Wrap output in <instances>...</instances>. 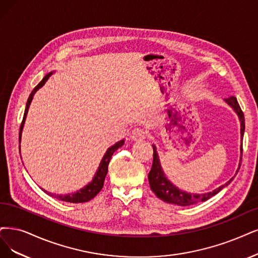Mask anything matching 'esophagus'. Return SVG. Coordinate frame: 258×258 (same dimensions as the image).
Here are the masks:
<instances>
[{"label":"esophagus","instance_id":"1","mask_svg":"<svg viewBox=\"0 0 258 258\" xmlns=\"http://www.w3.org/2000/svg\"><path fill=\"white\" fill-rule=\"evenodd\" d=\"M131 137L133 140H142L147 137V131L141 127H135L131 132Z\"/></svg>","mask_w":258,"mask_h":258}]
</instances>
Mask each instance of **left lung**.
<instances>
[{
  "label": "left lung",
  "instance_id": "1",
  "mask_svg": "<svg viewBox=\"0 0 258 258\" xmlns=\"http://www.w3.org/2000/svg\"><path fill=\"white\" fill-rule=\"evenodd\" d=\"M230 106L234 109V111L237 113L238 118H239L240 121V139H241V145H240V160H239V165H238L236 174L238 173V171L240 169L241 165V159H242V139H243V134H244V116L243 112L239 106V104L237 102V99L235 97H230L224 100ZM153 165H152L151 171L148 175L149 178V183L150 187L152 189L157 198H159L163 201L170 203V204H176L179 206H189V205H194L199 202H204L206 200L211 199L215 195H217L219 191L226 187L228 184H231L232 180L236 175H234L230 180L218 187L217 189L213 190V191L205 192V194H190L187 191H183L179 188H177L175 185H173L170 180L167 178L165 175V172L163 168H161L160 165V160L159 156L157 154V150L156 147L153 145Z\"/></svg>",
  "mask_w": 258,
  "mask_h": 258
}]
</instances>
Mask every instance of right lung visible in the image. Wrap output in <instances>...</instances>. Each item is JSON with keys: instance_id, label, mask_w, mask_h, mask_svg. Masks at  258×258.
Returning a JSON list of instances; mask_svg holds the SVG:
<instances>
[{"instance_id": "obj_1", "label": "right lung", "mask_w": 258, "mask_h": 258, "mask_svg": "<svg viewBox=\"0 0 258 258\" xmlns=\"http://www.w3.org/2000/svg\"><path fill=\"white\" fill-rule=\"evenodd\" d=\"M54 73V71L47 73L44 78L42 79V81L38 84L36 87L33 89V91L31 92L30 97H28V100L26 102V107H25V111H24V116H23V120L21 123V126H20V133H19V142H21V135H22V131H23V126H24V123H25V119H26V114L28 112V108H30V105L32 103V100L34 98V94L37 92V90H39L42 86L45 84V82L49 80L50 76ZM124 145V139L118 141L117 144H114L113 146H111L110 148L107 149L106 153L104 154L101 163L99 165V168L97 170V173L94 174L93 178L91 182L86 185L85 187H83L82 189H80L79 191H76L74 194H68V195H54L51 192H47L46 190L42 189L45 194H47L51 197H54L56 199L60 200V201L63 202H70V203H84V202H88L90 201L91 199H93L95 196H97L100 191L101 189L103 188L104 185V180H105V176L107 174V171H108V164L110 161V158L113 154V152L118 150L119 148H121Z\"/></svg>"}]
</instances>
